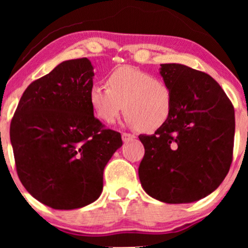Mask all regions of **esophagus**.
Masks as SVG:
<instances>
[{
  "label": "esophagus",
  "instance_id": "esophagus-1",
  "mask_svg": "<svg viewBox=\"0 0 248 248\" xmlns=\"http://www.w3.org/2000/svg\"><path fill=\"white\" fill-rule=\"evenodd\" d=\"M122 139H123L124 142H130L132 140H134L135 137L134 134H131V133H122Z\"/></svg>",
  "mask_w": 248,
  "mask_h": 248
}]
</instances>
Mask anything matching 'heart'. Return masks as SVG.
Segmentation results:
<instances>
[{"label": "heart", "instance_id": "b5f03b06", "mask_svg": "<svg viewBox=\"0 0 248 248\" xmlns=\"http://www.w3.org/2000/svg\"><path fill=\"white\" fill-rule=\"evenodd\" d=\"M106 86L93 84L88 93L91 109L105 124H113L124 109L128 125L149 133L164 126L172 113L171 88L144 71L118 66L107 74Z\"/></svg>", "mask_w": 248, "mask_h": 248}]
</instances>
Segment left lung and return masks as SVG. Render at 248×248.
<instances>
[{
    "label": "left lung",
    "instance_id": "8db88e82",
    "mask_svg": "<svg viewBox=\"0 0 248 248\" xmlns=\"http://www.w3.org/2000/svg\"><path fill=\"white\" fill-rule=\"evenodd\" d=\"M172 113L152 135H139L142 187L158 201H199L219 187L232 161L235 110L217 81L183 64H161Z\"/></svg>",
    "mask_w": 248,
    "mask_h": 248
}]
</instances>
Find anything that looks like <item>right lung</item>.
<instances>
[{
  "label": "right lung",
  "mask_w": 248,
  "mask_h": 248,
  "mask_svg": "<svg viewBox=\"0 0 248 248\" xmlns=\"http://www.w3.org/2000/svg\"><path fill=\"white\" fill-rule=\"evenodd\" d=\"M93 76L87 57L59 64L29 84L10 125L20 182L53 209L96 201L105 166L123 144L121 133L93 116L88 100Z\"/></svg>",
  "instance_id": "obj_1"
}]
</instances>
